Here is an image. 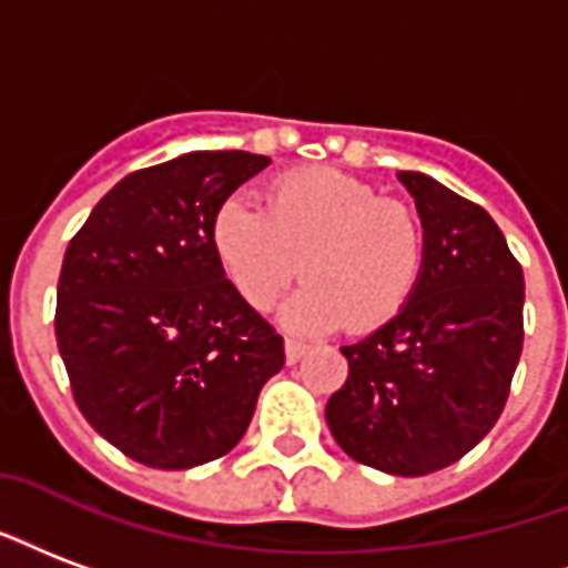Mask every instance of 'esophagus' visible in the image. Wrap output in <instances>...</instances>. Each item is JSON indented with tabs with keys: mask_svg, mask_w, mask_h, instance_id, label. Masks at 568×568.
Returning a JSON list of instances; mask_svg holds the SVG:
<instances>
[{
	"mask_svg": "<svg viewBox=\"0 0 568 568\" xmlns=\"http://www.w3.org/2000/svg\"><path fill=\"white\" fill-rule=\"evenodd\" d=\"M306 343H301V339H285V361L288 364H297V361L304 358L306 355Z\"/></svg>",
	"mask_w": 568,
	"mask_h": 568,
	"instance_id": "obj_1",
	"label": "esophagus"
}]
</instances>
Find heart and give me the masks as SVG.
I'll list each match as a JSON object with an SVG mask.
<instances>
[{"mask_svg":"<svg viewBox=\"0 0 568 568\" xmlns=\"http://www.w3.org/2000/svg\"><path fill=\"white\" fill-rule=\"evenodd\" d=\"M210 241L252 310H271L304 267L310 283L283 310L295 331L385 325L413 297L424 267L413 207L334 168L273 180L264 213L243 199L222 201Z\"/></svg>","mask_w":568,"mask_h":568,"instance_id":"b5f03b06","label":"heart"}]
</instances>
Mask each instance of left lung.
Returning <instances> with one entry per match:
<instances>
[{"label":"left lung","mask_w":568,"mask_h":568,"mask_svg":"<svg viewBox=\"0 0 568 568\" xmlns=\"http://www.w3.org/2000/svg\"><path fill=\"white\" fill-rule=\"evenodd\" d=\"M424 229V267L397 316L343 346L346 385L325 418L352 460L427 476L497 424L524 346V271L485 207L400 171Z\"/></svg>","instance_id":"obj_1"}]
</instances>
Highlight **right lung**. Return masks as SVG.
<instances>
[{"label": "right lung", "mask_w": 568, "mask_h": 568, "mask_svg": "<svg viewBox=\"0 0 568 568\" xmlns=\"http://www.w3.org/2000/svg\"><path fill=\"white\" fill-rule=\"evenodd\" d=\"M271 165L195 150L134 171L71 237L57 288V346L83 418L125 457L189 469L229 455L283 337L225 280L216 207Z\"/></svg>", "instance_id": "right-lung-1"}]
</instances>
